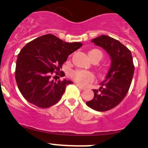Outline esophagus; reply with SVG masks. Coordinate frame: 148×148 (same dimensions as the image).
Instances as JSON below:
<instances>
[{"instance_id": "34e87169", "label": "esophagus", "mask_w": 148, "mask_h": 148, "mask_svg": "<svg viewBox=\"0 0 148 148\" xmlns=\"http://www.w3.org/2000/svg\"><path fill=\"white\" fill-rule=\"evenodd\" d=\"M76 86H77V87L79 88V89H81V90H85V89H86V88H84V87H82V86H81L80 85H79V84H77V83H76Z\"/></svg>"}]
</instances>
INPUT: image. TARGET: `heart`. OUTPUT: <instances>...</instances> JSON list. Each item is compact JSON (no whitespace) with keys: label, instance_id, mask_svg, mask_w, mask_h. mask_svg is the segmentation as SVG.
Masks as SVG:
<instances>
[{"label":"heart","instance_id":"1","mask_svg":"<svg viewBox=\"0 0 148 148\" xmlns=\"http://www.w3.org/2000/svg\"><path fill=\"white\" fill-rule=\"evenodd\" d=\"M88 55L91 60L94 59V58L99 57V58H102V53L99 50L97 49H94L92 51H89ZM71 77L77 83L82 85V86H85L88 82H91L94 79V74L90 71H86V70H75V71H72L71 74Z\"/></svg>","mask_w":148,"mask_h":148}]
</instances>
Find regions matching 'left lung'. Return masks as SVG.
<instances>
[{"mask_svg": "<svg viewBox=\"0 0 148 148\" xmlns=\"http://www.w3.org/2000/svg\"><path fill=\"white\" fill-rule=\"evenodd\" d=\"M91 42L106 50L111 64L101 87L93 90L94 98L86 105L97 111H106L118 106L128 92L134 73L133 57L127 48L109 36L101 35Z\"/></svg>", "mask_w": 148, "mask_h": 148, "instance_id": "obj_1", "label": "left lung"}]
</instances>
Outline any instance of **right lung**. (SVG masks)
I'll return each mask as SVG.
<instances>
[{
    "mask_svg": "<svg viewBox=\"0 0 148 148\" xmlns=\"http://www.w3.org/2000/svg\"><path fill=\"white\" fill-rule=\"evenodd\" d=\"M81 42H66L51 34L33 40L21 50L16 62L15 79L21 94L30 103L42 108L52 106L61 99L71 80H51L58 74L69 54Z\"/></svg>",
    "mask_w": 148,
    "mask_h": 148,
    "instance_id": "obj_1",
    "label": "right lung"
}]
</instances>
